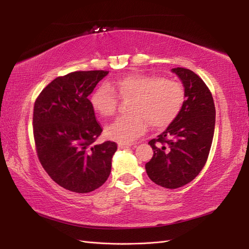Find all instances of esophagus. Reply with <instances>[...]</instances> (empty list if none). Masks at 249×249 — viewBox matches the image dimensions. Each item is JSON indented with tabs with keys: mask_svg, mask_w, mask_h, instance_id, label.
I'll use <instances>...</instances> for the list:
<instances>
[{
	"mask_svg": "<svg viewBox=\"0 0 249 249\" xmlns=\"http://www.w3.org/2000/svg\"><path fill=\"white\" fill-rule=\"evenodd\" d=\"M134 144H136L135 142H120L119 147L120 149H125V147H129Z\"/></svg>",
	"mask_w": 249,
	"mask_h": 249,
	"instance_id": "34e87169",
	"label": "esophagus"
}]
</instances>
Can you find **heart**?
<instances>
[{
    "label": "heart",
    "instance_id": "b5f03b06",
    "mask_svg": "<svg viewBox=\"0 0 249 249\" xmlns=\"http://www.w3.org/2000/svg\"><path fill=\"white\" fill-rule=\"evenodd\" d=\"M119 97L133 100L130 115H122L106 128V134L118 141H133L145 133L149 125L161 129L170 125L181 112L185 91L181 83L146 73H131L102 84L91 96V106L103 118L113 115Z\"/></svg>",
    "mask_w": 249,
    "mask_h": 249
}]
</instances>
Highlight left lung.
Listing matches in <instances>:
<instances>
[{
    "mask_svg": "<svg viewBox=\"0 0 249 249\" xmlns=\"http://www.w3.org/2000/svg\"><path fill=\"white\" fill-rule=\"evenodd\" d=\"M185 88L183 108L178 118L157 138L149 141L153 157L145 163L147 176L165 188H178L202 170L210 154L215 128L212 93L197 73L177 67Z\"/></svg>",
    "mask_w": 249,
    "mask_h": 249,
    "instance_id": "8db88e82",
    "label": "left lung"
}]
</instances>
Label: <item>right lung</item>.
<instances>
[{
  "label": "right lung",
  "mask_w": 249,
  "mask_h": 249,
  "mask_svg": "<svg viewBox=\"0 0 249 249\" xmlns=\"http://www.w3.org/2000/svg\"><path fill=\"white\" fill-rule=\"evenodd\" d=\"M107 71H73L51 81L34 104L33 134L41 166L60 186L93 192L107 181L118 149L112 141L96 144L103 127L88 98Z\"/></svg>",
  "instance_id": "1"
}]
</instances>
